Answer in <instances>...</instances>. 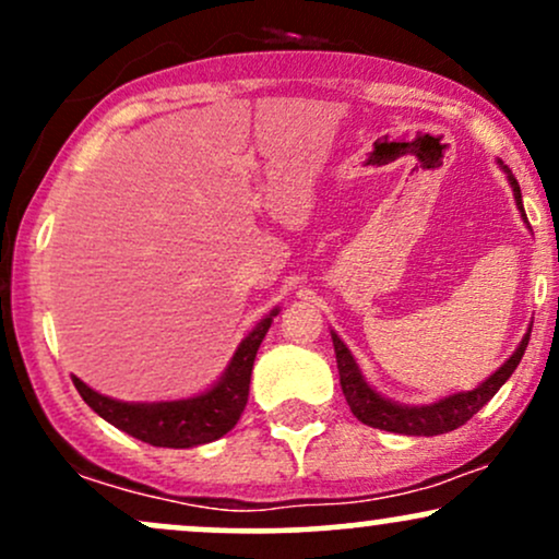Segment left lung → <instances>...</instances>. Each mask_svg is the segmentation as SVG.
<instances>
[{"label":"left lung","instance_id":"left-lung-1","mask_svg":"<svg viewBox=\"0 0 559 559\" xmlns=\"http://www.w3.org/2000/svg\"><path fill=\"white\" fill-rule=\"evenodd\" d=\"M507 170V168H504ZM507 178H510L512 191H515V202L521 207L525 217L523 202H521V186H518L515 176L507 170ZM333 338V352H336V365H338V378H342V391L346 396V404L355 413L357 420H362L365 426L381 428V431L391 433H404V436H439L447 431H454V428L465 426L473 415L484 407L486 402L502 389V383L515 373V368L523 360V352L528 346L531 331L525 333L521 346L512 352V357L507 360L502 368L497 370L491 378H486L478 389L473 391H460V394L447 396V400H439L433 404H423V407H402V404L383 400L381 394H376L368 383L362 381L360 368H357L355 357L349 355L346 344L336 333H331Z\"/></svg>","mask_w":559,"mask_h":559}]
</instances>
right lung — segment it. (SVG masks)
I'll list each match as a JSON object with an SVG mask.
<instances>
[{
  "label": "right lung",
  "instance_id": "add662e5",
  "mask_svg": "<svg viewBox=\"0 0 559 559\" xmlns=\"http://www.w3.org/2000/svg\"><path fill=\"white\" fill-rule=\"evenodd\" d=\"M275 316H278V310H273L271 316L262 318L258 329L239 344V349H236L234 360H230L221 381H217L210 391H204V394L191 396V400L128 404L96 394L94 389H88L86 383L75 376L73 383L83 396V402H86L99 418L112 423L120 431L131 433L133 439L146 441V444L152 447L170 449L207 444V441L226 436L230 428L236 426V420L241 418L249 400V378H252L254 357H258L262 338H265Z\"/></svg>",
  "mask_w": 559,
  "mask_h": 559
}]
</instances>
